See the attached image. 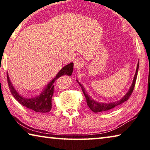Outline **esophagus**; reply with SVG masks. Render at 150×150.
<instances>
[{"mask_svg":"<svg viewBox=\"0 0 150 150\" xmlns=\"http://www.w3.org/2000/svg\"><path fill=\"white\" fill-rule=\"evenodd\" d=\"M74 64V68L76 70H80L83 66V61L80 59H76Z\"/></svg>","mask_w":150,"mask_h":150,"instance_id":"esophagus-1","label":"esophagus"}]
</instances>
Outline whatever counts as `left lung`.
Wrapping results in <instances>:
<instances>
[{"label": "left lung", "instance_id": "obj_1", "mask_svg": "<svg viewBox=\"0 0 150 150\" xmlns=\"http://www.w3.org/2000/svg\"><path fill=\"white\" fill-rule=\"evenodd\" d=\"M138 69H139V62L137 63V68H136V74H135L134 79H133V82H132V84L131 85L130 88L127 92L125 94L124 96L122 98V99L119 100L118 101L114 102H109V103H102V102H99L94 100L93 98L90 96L88 94L86 91L85 90L84 87L83 86L82 84H81V83L79 82V81L76 80L78 84L80 86L81 88H82V92L84 93V94L85 96L86 99V102L87 104L88 105V107L90 108V109L92 110V112H94L95 113L97 112H104V111H107V110H111L112 108H114L116 106H117L120 104H122V103H124V102L127 101L128 100L129 97L130 96L132 92H133L134 88L135 86V84H136V78H137V72H138Z\"/></svg>", "mask_w": 150, "mask_h": 150}]
</instances>
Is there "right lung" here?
Here are the masks:
<instances>
[{"label":"right lung","mask_w":150,"mask_h":150,"mask_svg":"<svg viewBox=\"0 0 150 150\" xmlns=\"http://www.w3.org/2000/svg\"><path fill=\"white\" fill-rule=\"evenodd\" d=\"M73 68V62H71L69 64L64 66L56 75V76L54 78V79L50 81L47 86H46V87L44 88V90L38 96H36V97L27 98L20 94L14 88L11 80H10L8 72H7V81H8V84L11 94H13L16 101H18L20 104L36 112L46 113L50 112L51 108H52V98L54 94V82L62 76L67 75L70 76L72 75Z\"/></svg>","instance_id":"add662e5"}]
</instances>
